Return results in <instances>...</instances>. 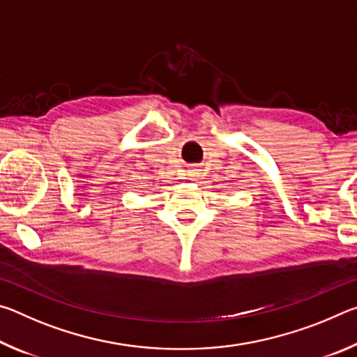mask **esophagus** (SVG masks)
Masks as SVG:
<instances>
[{"label": "esophagus", "instance_id": "1", "mask_svg": "<svg viewBox=\"0 0 357 357\" xmlns=\"http://www.w3.org/2000/svg\"><path fill=\"white\" fill-rule=\"evenodd\" d=\"M187 174H189L190 181H198V176H200V170H198V167H190V170L187 172Z\"/></svg>", "mask_w": 357, "mask_h": 357}]
</instances>
